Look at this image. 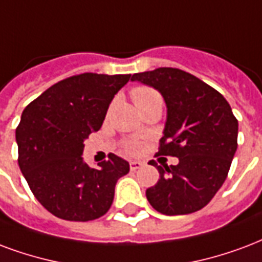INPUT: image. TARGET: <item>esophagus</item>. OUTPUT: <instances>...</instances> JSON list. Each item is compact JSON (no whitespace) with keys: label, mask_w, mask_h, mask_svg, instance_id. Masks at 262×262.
<instances>
[{"label":"esophagus","mask_w":262,"mask_h":262,"mask_svg":"<svg viewBox=\"0 0 262 262\" xmlns=\"http://www.w3.org/2000/svg\"><path fill=\"white\" fill-rule=\"evenodd\" d=\"M143 165H144V164H143V162H140V161H132V162H130V169L132 170H137V169H140Z\"/></svg>","instance_id":"esophagus-1"}]
</instances>
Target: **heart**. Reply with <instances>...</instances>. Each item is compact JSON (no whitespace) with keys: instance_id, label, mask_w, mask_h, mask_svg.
Wrapping results in <instances>:
<instances>
[{"instance_id":"1","label":"heart","mask_w":262,"mask_h":262,"mask_svg":"<svg viewBox=\"0 0 262 262\" xmlns=\"http://www.w3.org/2000/svg\"><path fill=\"white\" fill-rule=\"evenodd\" d=\"M156 98H161L160 94L156 92V90H152V89H148V87H137L135 89L133 92H132V100L135 102V105L139 108V106L144 105L147 102L152 101V100H156ZM129 151L130 152H137L139 151V146L136 144H130L129 146Z\"/></svg>"}]
</instances>
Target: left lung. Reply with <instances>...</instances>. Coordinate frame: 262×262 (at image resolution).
Instances as JSON below:
<instances>
[{
    "label": "left lung",
    "mask_w": 262,
    "mask_h": 262,
    "mask_svg": "<svg viewBox=\"0 0 262 262\" xmlns=\"http://www.w3.org/2000/svg\"><path fill=\"white\" fill-rule=\"evenodd\" d=\"M132 82L154 87L166 104L158 156L178 165H157L160 179L146 191L152 208L165 215L201 210L224 185L237 148V119L229 102L207 83L176 68L135 73Z\"/></svg>",
    "instance_id": "obj_1"
}]
</instances>
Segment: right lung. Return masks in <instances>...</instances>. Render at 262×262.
Masks as SVG:
<instances>
[{
	"mask_svg": "<svg viewBox=\"0 0 262 262\" xmlns=\"http://www.w3.org/2000/svg\"><path fill=\"white\" fill-rule=\"evenodd\" d=\"M130 75L82 73L55 83L29 104L16 127L19 168L40 204L65 221L87 222L111 208L129 162L115 154L89 166L84 140L100 130L112 98Z\"/></svg>",
	"mask_w": 262,
	"mask_h": 262,
	"instance_id": "1",
	"label": "right lung"
}]
</instances>
